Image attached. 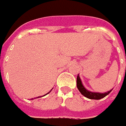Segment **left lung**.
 Returning <instances> with one entry per match:
<instances>
[{
	"label": "left lung",
	"instance_id": "obj_1",
	"mask_svg": "<svg viewBox=\"0 0 126 126\" xmlns=\"http://www.w3.org/2000/svg\"><path fill=\"white\" fill-rule=\"evenodd\" d=\"M77 87H78V89L79 91V92L82 95L85 96V97H87L88 99H96V100H99V99H101L102 98L105 97L113 90L112 89L111 90L108 91L107 92H104V93L94 92H91V91L87 90L84 87V85H82V80L79 78V74L78 75V77H77Z\"/></svg>",
	"mask_w": 126,
	"mask_h": 126
}]
</instances>
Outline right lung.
Returning <instances> with one entry per match:
<instances>
[{"mask_svg": "<svg viewBox=\"0 0 126 126\" xmlns=\"http://www.w3.org/2000/svg\"><path fill=\"white\" fill-rule=\"evenodd\" d=\"M51 91H50V92H51ZM50 92H48L47 94H48V93H50ZM47 94H46L45 95H47ZM45 95H44V96H45ZM39 97H42V96H38V97H36V98H39ZM34 99H36V98H34Z\"/></svg>", "mask_w": 126, "mask_h": 126, "instance_id": "obj_1", "label": "right lung"}]
</instances>
